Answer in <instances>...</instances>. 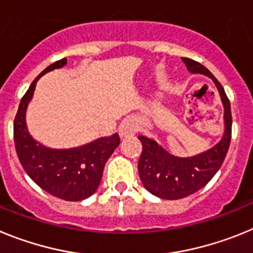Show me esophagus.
I'll return each instance as SVG.
<instances>
[{"instance_id": "obj_1", "label": "esophagus", "mask_w": 253, "mask_h": 253, "mask_svg": "<svg viewBox=\"0 0 253 253\" xmlns=\"http://www.w3.org/2000/svg\"><path fill=\"white\" fill-rule=\"evenodd\" d=\"M133 132H136V127L133 126L132 124H129V122H125V124L121 125L120 133L122 136L131 135V133H133Z\"/></svg>"}]
</instances>
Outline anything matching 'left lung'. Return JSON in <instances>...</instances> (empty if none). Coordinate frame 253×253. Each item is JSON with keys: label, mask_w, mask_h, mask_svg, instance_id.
Here are the masks:
<instances>
[{"label": "left lung", "mask_w": 253, "mask_h": 253, "mask_svg": "<svg viewBox=\"0 0 253 253\" xmlns=\"http://www.w3.org/2000/svg\"><path fill=\"white\" fill-rule=\"evenodd\" d=\"M188 71L204 74L211 78L218 87L224 104L223 139L212 149L192 158L173 157L157 141L139 136L142 153L139 159V175L145 188L160 199L178 200L187 197L206 186L218 172L229 149L232 139L230 103L223 86L205 66L191 58H182Z\"/></svg>", "instance_id": "obj_1"}]
</instances>
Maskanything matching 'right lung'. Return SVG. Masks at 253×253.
Masks as SVG:
<instances>
[{"instance_id": "add662e5", "label": "right lung", "mask_w": 253, "mask_h": 253, "mask_svg": "<svg viewBox=\"0 0 253 253\" xmlns=\"http://www.w3.org/2000/svg\"><path fill=\"white\" fill-rule=\"evenodd\" d=\"M67 58L56 61L32 83L14 120V141L17 157L30 178L52 196L66 201H81L91 196L99 186L107 160L120 145V136L102 137L81 148L53 150L30 137L25 126L26 105L42 75L66 65Z\"/></svg>"}]
</instances>
